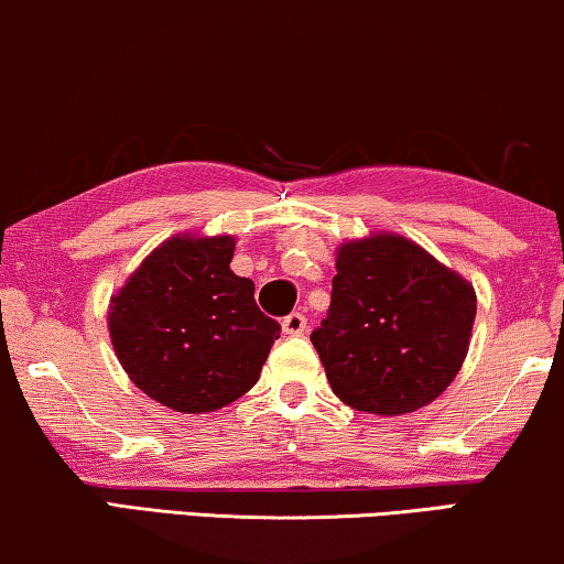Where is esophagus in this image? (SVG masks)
Segmentation results:
<instances>
[{
  "label": "esophagus",
  "mask_w": 564,
  "mask_h": 564,
  "mask_svg": "<svg viewBox=\"0 0 564 564\" xmlns=\"http://www.w3.org/2000/svg\"><path fill=\"white\" fill-rule=\"evenodd\" d=\"M281 327H283V332H285V335H289V337L304 335V329H306V316L301 314V312H293V314H289V316H283Z\"/></svg>",
  "instance_id": "obj_1"
}]
</instances>
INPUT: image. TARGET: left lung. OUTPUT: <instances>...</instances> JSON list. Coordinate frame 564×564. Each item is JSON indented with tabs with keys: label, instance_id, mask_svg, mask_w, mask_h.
Here are the masks:
<instances>
[{
	"label": "left lung",
	"instance_id": "obj_1",
	"mask_svg": "<svg viewBox=\"0 0 564 564\" xmlns=\"http://www.w3.org/2000/svg\"><path fill=\"white\" fill-rule=\"evenodd\" d=\"M335 265L329 314L312 332L332 391L378 416L432 403L470 347L473 283L393 232L343 242Z\"/></svg>",
	"mask_w": 564,
	"mask_h": 564
}]
</instances>
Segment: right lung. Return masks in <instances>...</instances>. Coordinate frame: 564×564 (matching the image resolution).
Instances as JSON below:
<instances>
[{"label":"right lung","instance_id":"obj_1","mask_svg":"<svg viewBox=\"0 0 564 564\" xmlns=\"http://www.w3.org/2000/svg\"><path fill=\"white\" fill-rule=\"evenodd\" d=\"M232 256V235H173L109 301V339L127 378L181 414L248 393L281 337L256 304V283L229 268Z\"/></svg>","mask_w":564,"mask_h":564}]
</instances>
